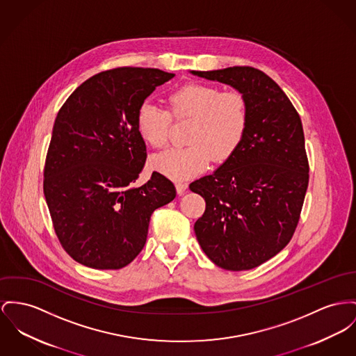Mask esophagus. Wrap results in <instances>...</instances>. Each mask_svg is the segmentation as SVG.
Masks as SVG:
<instances>
[{"mask_svg":"<svg viewBox=\"0 0 356 356\" xmlns=\"http://www.w3.org/2000/svg\"><path fill=\"white\" fill-rule=\"evenodd\" d=\"M175 188H177V191H178V194H184L186 189H188V184L186 182H182V181H178L177 184H175Z\"/></svg>","mask_w":356,"mask_h":356,"instance_id":"1","label":"esophagus"}]
</instances>
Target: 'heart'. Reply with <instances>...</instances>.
<instances>
[{
  "mask_svg": "<svg viewBox=\"0 0 356 356\" xmlns=\"http://www.w3.org/2000/svg\"><path fill=\"white\" fill-rule=\"evenodd\" d=\"M168 109L144 101L136 113V128L144 142L156 149L168 143L172 118L193 119L188 147L156 156L152 166L172 179H188L204 172L211 162L228 161L244 139L248 125L245 97L220 88L191 82L167 95Z\"/></svg>",
  "mask_w": 356,
  "mask_h": 356,
  "instance_id": "b5f03b06",
  "label": "heart"
}]
</instances>
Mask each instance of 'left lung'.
<instances>
[{
    "label": "left lung",
    "mask_w": 356,
    "mask_h": 356,
    "mask_svg": "<svg viewBox=\"0 0 356 356\" xmlns=\"http://www.w3.org/2000/svg\"><path fill=\"white\" fill-rule=\"evenodd\" d=\"M191 74L231 85L248 104L236 152L189 188L207 202L194 224L207 257L225 270H251L282 251L297 228L309 184L302 122L278 83L258 69Z\"/></svg>",
    "instance_id": "1"
}]
</instances>
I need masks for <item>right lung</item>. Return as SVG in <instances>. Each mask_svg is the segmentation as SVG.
Listing matches in <instances>:
<instances>
[{
  "label": "right lung",
  "mask_w": 356,
  "mask_h": 356,
  "mask_svg": "<svg viewBox=\"0 0 356 356\" xmlns=\"http://www.w3.org/2000/svg\"><path fill=\"white\" fill-rule=\"evenodd\" d=\"M174 75L143 67L98 72L58 112L43 190L63 250L86 267L129 264L145 244L151 214L175 198L174 184L156 171L135 186L147 159L138 109Z\"/></svg>",
  "instance_id": "obj_1"
}]
</instances>
